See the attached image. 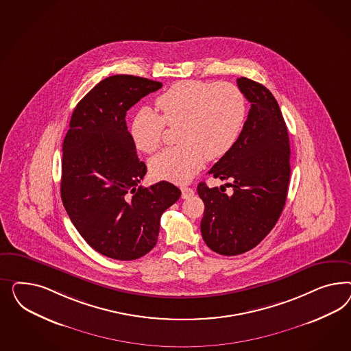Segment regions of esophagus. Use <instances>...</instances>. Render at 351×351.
<instances>
[{"label": "esophagus", "mask_w": 351, "mask_h": 351, "mask_svg": "<svg viewBox=\"0 0 351 351\" xmlns=\"http://www.w3.org/2000/svg\"><path fill=\"white\" fill-rule=\"evenodd\" d=\"M193 194H194V191H193L191 188H188V186H182V188H181V197H182L184 199L189 198Z\"/></svg>", "instance_id": "1"}]
</instances>
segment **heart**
<instances>
[{
    "instance_id": "b5f03b06",
    "label": "heart",
    "mask_w": 351,
    "mask_h": 351,
    "mask_svg": "<svg viewBox=\"0 0 351 351\" xmlns=\"http://www.w3.org/2000/svg\"><path fill=\"white\" fill-rule=\"evenodd\" d=\"M160 114L140 108L130 123V138L136 149L152 153L158 149L169 128L180 126L181 145L165 149L149 160L153 178L188 182L202 169L206 158L225 156L239 138L247 117V100L233 84L195 80L176 82L156 99Z\"/></svg>"
}]
</instances>
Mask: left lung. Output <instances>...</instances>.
Masks as SVG:
<instances>
[{
	"mask_svg": "<svg viewBox=\"0 0 351 351\" xmlns=\"http://www.w3.org/2000/svg\"><path fill=\"white\" fill-rule=\"evenodd\" d=\"M238 87L251 103L239 138L210 173L232 180L233 194L198 184L204 203L203 241L216 254L235 256L258 245L274 228L287 198L291 175L287 126L265 86L241 77Z\"/></svg>",
	"mask_w": 351,
	"mask_h": 351,
	"instance_id": "1",
	"label": "left lung"
}]
</instances>
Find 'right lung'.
Listing matches in <instances>:
<instances>
[{
	"label": "right lung",
	"mask_w": 351,
	"mask_h": 351,
	"mask_svg": "<svg viewBox=\"0 0 351 351\" xmlns=\"http://www.w3.org/2000/svg\"><path fill=\"white\" fill-rule=\"evenodd\" d=\"M160 87L143 77H108L77 104L64 138L65 211L88 245L114 260L147 255L157 243L162 213L180 198L169 181L138 186L147 166L125 119L131 106Z\"/></svg>",
	"instance_id": "add662e5"
}]
</instances>
